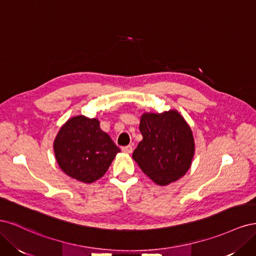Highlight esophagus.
<instances>
[{
	"instance_id": "obj_1",
	"label": "esophagus",
	"mask_w": 256,
	"mask_h": 256,
	"mask_svg": "<svg viewBox=\"0 0 256 256\" xmlns=\"http://www.w3.org/2000/svg\"><path fill=\"white\" fill-rule=\"evenodd\" d=\"M132 146L131 145H127V146H122V150L124 152H126V154H130V152H132Z\"/></svg>"
}]
</instances>
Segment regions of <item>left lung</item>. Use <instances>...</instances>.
<instances>
[{"label": "left lung", "mask_w": 256, "mask_h": 256, "mask_svg": "<svg viewBox=\"0 0 256 256\" xmlns=\"http://www.w3.org/2000/svg\"><path fill=\"white\" fill-rule=\"evenodd\" d=\"M138 143L132 158L152 180L164 186L184 176L194 154L192 131L182 116L171 110L142 115Z\"/></svg>", "instance_id": "obj_1"}]
</instances>
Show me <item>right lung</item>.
<instances>
[{
	"label": "right lung",
	"mask_w": 256,
	"mask_h": 256,
	"mask_svg": "<svg viewBox=\"0 0 256 256\" xmlns=\"http://www.w3.org/2000/svg\"><path fill=\"white\" fill-rule=\"evenodd\" d=\"M118 152L112 138L100 129L99 120L83 115L69 120L54 141L62 171L86 184L102 177Z\"/></svg>",
	"instance_id": "obj_1"
}]
</instances>
